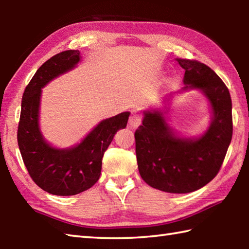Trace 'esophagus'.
Returning a JSON list of instances; mask_svg holds the SVG:
<instances>
[{
    "label": "esophagus",
    "mask_w": 249,
    "mask_h": 249,
    "mask_svg": "<svg viewBox=\"0 0 249 249\" xmlns=\"http://www.w3.org/2000/svg\"><path fill=\"white\" fill-rule=\"evenodd\" d=\"M142 114H140V113H133L129 116V126L133 128L138 127L142 124Z\"/></svg>",
    "instance_id": "1"
}]
</instances>
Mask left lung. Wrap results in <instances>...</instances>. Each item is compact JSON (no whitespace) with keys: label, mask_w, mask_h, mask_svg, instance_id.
Returning <instances> with one entry per match:
<instances>
[{"label":"left lung","mask_w":249,"mask_h":249,"mask_svg":"<svg viewBox=\"0 0 249 249\" xmlns=\"http://www.w3.org/2000/svg\"><path fill=\"white\" fill-rule=\"evenodd\" d=\"M185 70V88L203 91L213 109V121L197 140L179 138L172 133L162 113L145 112L135 132L141 177L147 184L169 193H188L215 178L233 135L231 100L222 79L202 62L177 59Z\"/></svg>","instance_id":"1"}]
</instances>
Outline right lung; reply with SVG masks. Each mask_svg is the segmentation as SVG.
<instances>
[{"mask_svg": "<svg viewBox=\"0 0 249 249\" xmlns=\"http://www.w3.org/2000/svg\"><path fill=\"white\" fill-rule=\"evenodd\" d=\"M79 61V50L54 54L36 71L22 99L18 142L24 165L34 182L54 196H74L94 185L100 178L104 151L117 130L126 127L129 116V112H123L102 121L70 149H56L44 141L38 125L41 88Z\"/></svg>", "mask_w": 249, "mask_h": 249, "instance_id": "right-lung-1", "label": "right lung"}]
</instances>
